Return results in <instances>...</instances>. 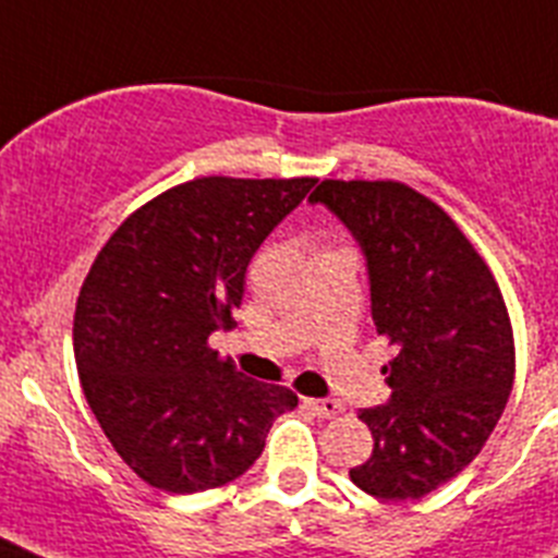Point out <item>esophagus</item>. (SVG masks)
Masks as SVG:
<instances>
[{"mask_svg": "<svg viewBox=\"0 0 558 558\" xmlns=\"http://www.w3.org/2000/svg\"><path fill=\"white\" fill-rule=\"evenodd\" d=\"M304 408L315 413V416H338L343 413V402L332 397H324V399H304Z\"/></svg>", "mask_w": 558, "mask_h": 558, "instance_id": "esophagus-1", "label": "esophagus"}]
</instances>
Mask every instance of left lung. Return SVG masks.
<instances>
[{"label":"left lung","mask_w":558,"mask_h":558,"mask_svg":"<svg viewBox=\"0 0 558 558\" xmlns=\"http://www.w3.org/2000/svg\"><path fill=\"white\" fill-rule=\"evenodd\" d=\"M324 204L366 256L372 318L397 347L386 405L363 408L374 436L349 470L379 500H416L481 452L514 386V338L495 276L441 206L399 181H322Z\"/></svg>","instance_id":"1"}]
</instances>
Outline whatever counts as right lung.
<instances>
[{
    "label": "right lung",
    "mask_w": 558,
    "mask_h": 558,
    "mask_svg": "<svg viewBox=\"0 0 558 558\" xmlns=\"http://www.w3.org/2000/svg\"><path fill=\"white\" fill-rule=\"evenodd\" d=\"M315 179L186 181L136 209L102 245L77 295L75 363L102 433L145 483L192 495L263 456L282 386L209 349L234 327L245 270Z\"/></svg>",
    "instance_id": "obj_1"
}]
</instances>
